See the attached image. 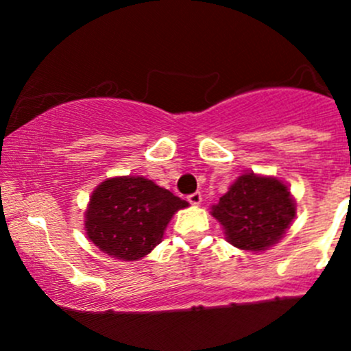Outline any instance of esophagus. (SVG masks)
Listing matches in <instances>:
<instances>
[{
    "instance_id": "esophagus-1",
    "label": "esophagus",
    "mask_w": 351,
    "mask_h": 351,
    "mask_svg": "<svg viewBox=\"0 0 351 351\" xmlns=\"http://www.w3.org/2000/svg\"><path fill=\"white\" fill-rule=\"evenodd\" d=\"M186 200H189L192 205H200V202H202V193H200V192L190 193V195L186 197Z\"/></svg>"
}]
</instances>
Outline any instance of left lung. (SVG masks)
<instances>
[{"mask_svg": "<svg viewBox=\"0 0 351 351\" xmlns=\"http://www.w3.org/2000/svg\"><path fill=\"white\" fill-rule=\"evenodd\" d=\"M212 215L221 222L232 246L265 251L280 241L290 228L295 202L280 180L244 173L219 198V204L212 205Z\"/></svg>", "mask_w": 351, "mask_h": 351, "instance_id": "8db88e82", "label": "left lung"}]
</instances>
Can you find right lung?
<instances>
[{"label":"right lung","mask_w":351,"mask_h":351,"mask_svg":"<svg viewBox=\"0 0 351 351\" xmlns=\"http://www.w3.org/2000/svg\"><path fill=\"white\" fill-rule=\"evenodd\" d=\"M185 207L189 202L144 176H115L91 193L84 229L104 253L136 261L161 243L173 214Z\"/></svg>","instance_id":"obj_1"}]
</instances>
